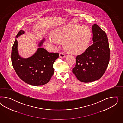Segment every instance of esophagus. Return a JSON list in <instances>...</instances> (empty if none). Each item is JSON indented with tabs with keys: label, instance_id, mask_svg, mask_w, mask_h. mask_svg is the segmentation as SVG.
Returning <instances> with one entry per match:
<instances>
[{
	"label": "esophagus",
	"instance_id": "obj_1",
	"mask_svg": "<svg viewBox=\"0 0 123 123\" xmlns=\"http://www.w3.org/2000/svg\"><path fill=\"white\" fill-rule=\"evenodd\" d=\"M65 56V53L63 52H60V58H64Z\"/></svg>",
	"mask_w": 123,
	"mask_h": 123
}]
</instances>
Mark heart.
Returning <instances> with one entry per match:
<instances>
[{
	"label": "heart",
	"mask_w": 123,
	"mask_h": 123,
	"mask_svg": "<svg viewBox=\"0 0 123 123\" xmlns=\"http://www.w3.org/2000/svg\"><path fill=\"white\" fill-rule=\"evenodd\" d=\"M89 28L78 24H69L58 28L48 38L51 44L64 41L65 47L73 54H79L86 48L91 38Z\"/></svg>",
	"instance_id": "b5f03b06"
}]
</instances>
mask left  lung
I'll return each instance as SVG.
<instances>
[{
    "label": "left lung",
    "instance_id": "obj_1",
    "mask_svg": "<svg viewBox=\"0 0 123 123\" xmlns=\"http://www.w3.org/2000/svg\"><path fill=\"white\" fill-rule=\"evenodd\" d=\"M93 45L76 57L73 73L83 82H93L104 74L110 60V48L105 32L96 24L92 26Z\"/></svg>",
    "mask_w": 123,
    "mask_h": 123
}]
</instances>
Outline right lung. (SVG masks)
<instances>
[{
  "instance_id": "add662e5",
  "label": "right lung",
  "mask_w": 123,
  "mask_h": 123,
  "mask_svg": "<svg viewBox=\"0 0 123 123\" xmlns=\"http://www.w3.org/2000/svg\"><path fill=\"white\" fill-rule=\"evenodd\" d=\"M24 33L22 30L20 31L16 37ZM43 41L40 43L39 46ZM59 56V53H49L40 47L33 56L23 59L19 55L18 41L15 39L12 49V63L16 74L23 81L33 86L43 85L50 81L54 74L53 65Z\"/></svg>"
}]
</instances>
